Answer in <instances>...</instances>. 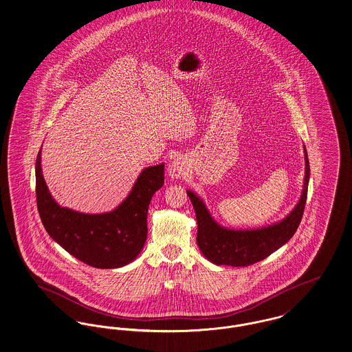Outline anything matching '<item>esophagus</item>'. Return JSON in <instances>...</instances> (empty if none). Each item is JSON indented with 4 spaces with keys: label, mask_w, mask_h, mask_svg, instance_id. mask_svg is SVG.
<instances>
[{
    "label": "esophagus",
    "mask_w": 352,
    "mask_h": 352,
    "mask_svg": "<svg viewBox=\"0 0 352 352\" xmlns=\"http://www.w3.org/2000/svg\"><path fill=\"white\" fill-rule=\"evenodd\" d=\"M168 172H169V175H170L172 177L177 179V177H182V176H183L184 168H183V165L180 164V162L175 160V162H172V163L169 164V166H168Z\"/></svg>",
    "instance_id": "34e87169"
}]
</instances>
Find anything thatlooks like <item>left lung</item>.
<instances>
[{"label":"left lung","mask_w":352,"mask_h":352,"mask_svg":"<svg viewBox=\"0 0 352 352\" xmlns=\"http://www.w3.org/2000/svg\"><path fill=\"white\" fill-rule=\"evenodd\" d=\"M305 187L299 203L280 223L265 228L250 231L223 228L212 219L204 203L193 192L187 190L196 212L197 245L203 255L217 265L247 267L270 256L284 245L296 232L305 212L309 180V163L305 148Z\"/></svg>","instance_id":"8db88e82"}]
</instances>
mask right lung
I'll list each match as a JSON object with an SVG mask.
<instances>
[{"instance_id": "1", "label": "right lung", "mask_w": 352, "mask_h": 352, "mask_svg": "<svg viewBox=\"0 0 352 352\" xmlns=\"http://www.w3.org/2000/svg\"><path fill=\"white\" fill-rule=\"evenodd\" d=\"M163 184L164 164L145 168L115 211L81 213L53 200L41 172V149L36 160L37 210L47 234L72 256L96 268H118L140 254L148 234L149 203Z\"/></svg>"}]
</instances>
